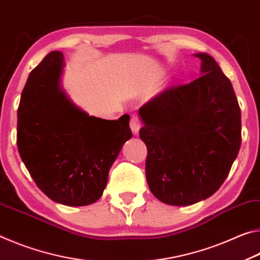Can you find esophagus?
<instances>
[{
	"instance_id": "esophagus-1",
	"label": "esophagus",
	"mask_w": 260,
	"mask_h": 260,
	"mask_svg": "<svg viewBox=\"0 0 260 260\" xmlns=\"http://www.w3.org/2000/svg\"><path fill=\"white\" fill-rule=\"evenodd\" d=\"M140 126H142V122H140L139 117L137 116V115H133L130 118V127L135 135H138Z\"/></svg>"
}]
</instances>
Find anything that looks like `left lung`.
Wrapping results in <instances>:
<instances>
[{"label":"left lung","mask_w":260,"mask_h":260,"mask_svg":"<svg viewBox=\"0 0 260 260\" xmlns=\"http://www.w3.org/2000/svg\"><path fill=\"white\" fill-rule=\"evenodd\" d=\"M202 76L166 88L139 108L145 173L160 202L188 206L219 190L240 151L241 109L233 85L205 53Z\"/></svg>","instance_id":"left-lung-1"}]
</instances>
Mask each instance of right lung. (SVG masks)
<instances>
[{"label":"right lung","mask_w":260,"mask_h":260,"mask_svg":"<svg viewBox=\"0 0 260 260\" xmlns=\"http://www.w3.org/2000/svg\"><path fill=\"white\" fill-rule=\"evenodd\" d=\"M63 54L52 52L31 71L17 113V146L42 192L67 206L95 203L109 169L133 137L127 114L102 120L78 108L61 88Z\"/></svg>","instance_id":"add662e5"}]
</instances>
